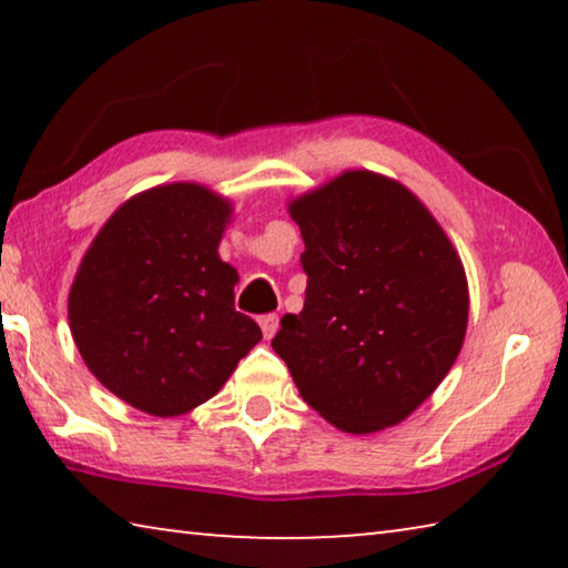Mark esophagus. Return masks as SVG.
I'll list each match as a JSON object with an SVG mask.
<instances>
[{
  "label": "esophagus",
  "instance_id": "esophagus-1",
  "mask_svg": "<svg viewBox=\"0 0 568 568\" xmlns=\"http://www.w3.org/2000/svg\"><path fill=\"white\" fill-rule=\"evenodd\" d=\"M277 325H281V321H277L275 313H267V315H263V318H261V328H263V335H265L267 341H271L273 335H275Z\"/></svg>",
  "mask_w": 568,
  "mask_h": 568
}]
</instances>
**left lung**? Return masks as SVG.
<instances>
[{
    "label": "left lung",
    "instance_id": "left-lung-1",
    "mask_svg": "<svg viewBox=\"0 0 568 568\" xmlns=\"http://www.w3.org/2000/svg\"><path fill=\"white\" fill-rule=\"evenodd\" d=\"M307 275L273 351L313 410L348 434L408 418L464 345L468 285L444 227L400 182L348 170L291 203Z\"/></svg>",
    "mask_w": 568,
    "mask_h": 568
}]
</instances>
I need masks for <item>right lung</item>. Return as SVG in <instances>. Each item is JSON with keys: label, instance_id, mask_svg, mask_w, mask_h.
Listing matches in <instances>:
<instances>
[{"label": "right lung", "instance_id": "1", "mask_svg": "<svg viewBox=\"0 0 568 568\" xmlns=\"http://www.w3.org/2000/svg\"><path fill=\"white\" fill-rule=\"evenodd\" d=\"M233 207L195 182L140 192L92 240L70 328L92 376L150 416H182L225 386L263 338L235 311L237 271L217 245Z\"/></svg>", "mask_w": 568, "mask_h": 568}]
</instances>
